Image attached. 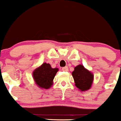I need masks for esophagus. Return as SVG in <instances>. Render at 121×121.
Wrapping results in <instances>:
<instances>
[{
  "label": "esophagus",
  "mask_w": 121,
  "mask_h": 121,
  "mask_svg": "<svg viewBox=\"0 0 121 121\" xmlns=\"http://www.w3.org/2000/svg\"><path fill=\"white\" fill-rule=\"evenodd\" d=\"M62 71H65V72H66V71H68V68L67 66L64 67V68H62Z\"/></svg>",
  "instance_id": "obj_1"
}]
</instances>
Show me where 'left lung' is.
Returning a JSON list of instances; mask_svg holds the SVG:
<instances>
[{"label": "left lung", "mask_w": 121, "mask_h": 121, "mask_svg": "<svg viewBox=\"0 0 121 121\" xmlns=\"http://www.w3.org/2000/svg\"><path fill=\"white\" fill-rule=\"evenodd\" d=\"M72 75L75 86L80 91H86L91 88L94 80V75L82 65L75 66Z\"/></svg>", "instance_id": "8db88e82"}]
</instances>
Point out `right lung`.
I'll use <instances>...</instances> for the list:
<instances>
[{
    "mask_svg": "<svg viewBox=\"0 0 121 121\" xmlns=\"http://www.w3.org/2000/svg\"><path fill=\"white\" fill-rule=\"evenodd\" d=\"M58 68H52L49 63H43L40 66L36 68L32 75L35 84L39 88L48 90L52 87L53 80Z\"/></svg>",
    "mask_w": 121,
    "mask_h": 121,
    "instance_id": "add662e5",
    "label": "right lung"
}]
</instances>
